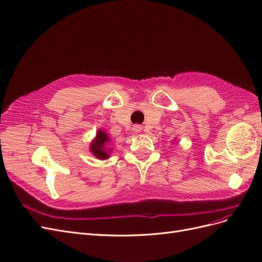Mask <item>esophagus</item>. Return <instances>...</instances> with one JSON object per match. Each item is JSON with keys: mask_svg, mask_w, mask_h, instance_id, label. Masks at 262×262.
<instances>
[{"mask_svg": "<svg viewBox=\"0 0 262 262\" xmlns=\"http://www.w3.org/2000/svg\"><path fill=\"white\" fill-rule=\"evenodd\" d=\"M133 130L136 131V132H140L141 131V126L140 125H134L133 126Z\"/></svg>", "mask_w": 262, "mask_h": 262, "instance_id": "1", "label": "esophagus"}]
</instances>
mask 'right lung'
<instances>
[{"label": "right lung", "instance_id": "1", "mask_svg": "<svg viewBox=\"0 0 262 262\" xmlns=\"http://www.w3.org/2000/svg\"><path fill=\"white\" fill-rule=\"evenodd\" d=\"M110 144V138L108 134L102 130H98L96 138L91 143L90 149L94 156H96L99 160H107L109 153L112 152V148L107 147Z\"/></svg>", "mask_w": 262, "mask_h": 262}]
</instances>
